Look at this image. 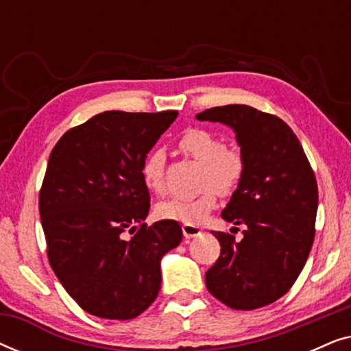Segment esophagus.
<instances>
[{
    "label": "esophagus",
    "instance_id": "esophagus-1",
    "mask_svg": "<svg viewBox=\"0 0 351 351\" xmlns=\"http://www.w3.org/2000/svg\"><path fill=\"white\" fill-rule=\"evenodd\" d=\"M182 232H184L185 238H193L201 234V230L196 227V225H190V223H184L182 225Z\"/></svg>",
    "mask_w": 351,
    "mask_h": 351
}]
</instances>
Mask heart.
Wrapping results in <instances>:
<instances>
[{
    "label": "heart",
    "instance_id": "1",
    "mask_svg": "<svg viewBox=\"0 0 351 351\" xmlns=\"http://www.w3.org/2000/svg\"><path fill=\"white\" fill-rule=\"evenodd\" d=\"M179 147L182 152L204 166L201 174L203 191L195 198H171L156 206L160 219L196 225L208 217L215 206L219 195H232L238 190L247 172V158L243 148L227 145L222 137L203 128H191L182 136ZM142 180L152 193L165 195L166 186V155L162 150H153L142 162Z\"/></svg>",
    "mask_w": 351,
    "mask_h": 351
}]
</instances>
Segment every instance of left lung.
<instances>
[{
  "mask_svg": "<svg viewBox=\"0 0 351 351\" xmlns=\"http://www.w3.org/2000/svg\"><path fill=\"white\" fill-rule=\"evenodd\" d=\"M227 124L247 158V172L222 219L244 225L241 241L214 232L220 257L206 271V287L230 308L270 305L291 289L315 239L318 185L292 129L249 105H223L196 114ZM234 228V227H233Z\"/></svg>",
  "mask_w": 351,
  "mask_h": 351,
  "instance_id": "obj_1",
  "label": "left lung"
}]
</instances>
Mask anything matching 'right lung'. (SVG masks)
I'll return each instance as SVG.
<instances>
[{"label":"right lung","instance_id":"1","mask_svg":"<svg viewBox=\"0 0 351 351\" xmlns=\"http://www.w3.org/2000/svg\"><path fill=\"white\" fill-rule=\"evenodd\" d=\"M177 114L99 113L51 152L40 190L47 258L71 299L99 318L143 313L161 289V257L182 241L179 222L143 223L150 193L141 172Z\"/></svg>","mask_w":351,"mask_h":351}]
</instances>
